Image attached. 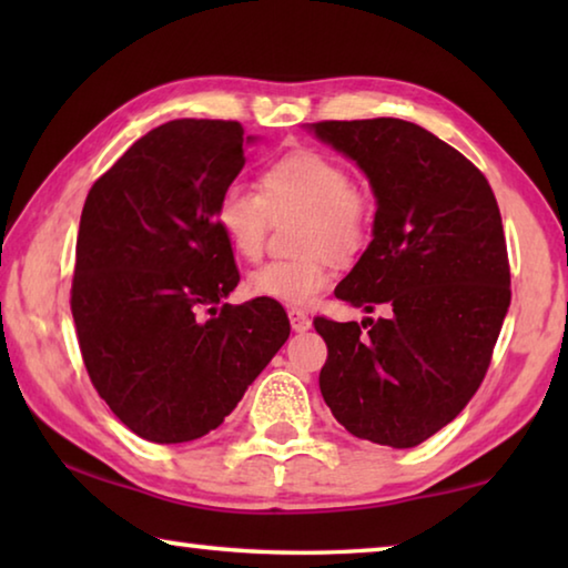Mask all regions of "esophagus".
<instances>
[{
	"mask_svg": "<svg viewBox=\"0 0 568 568\" xmlns=\"http://www.w3.org/2000/svg\"><path fill=\"white\" fill-rule=\"evenodd\" d=\"M287 318H291V328L295 331V333H305V331H311V318H307V313L305 311H301V307H291V311H287Z\"/></svg>",
	"mask_w": 568,
	"mask_h": 568,
	"instance_id": "obj_1",
	"label": "esophagus"
}]
</instances>
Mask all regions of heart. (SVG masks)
Listing matches in <instances>:
<instances>
[{
  "mask_svg": "<svg viewBox=\"0 0 568 568\" xmlns=\"http://www.w3.org/2000/svg\"><path fill=\"white\" fill-rule=\"evenodd\" d=\"M261 195L240 185L220 192L215 225L237 257L263 253L273 217L303 213L295 261L265 263L247 275V293L283 305H307L333 283L338 257H353L371 233V203L338 160L318 150H293L257 178Z\"/></svg>",
  "mask_w": 568,
  "mask_h": 568,
  "instance_id": "obj_1",
  "label": "heart"
}]
</instances>
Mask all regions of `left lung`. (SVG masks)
I'll use <instances>...</instances> for the list:
<instances>
[{
    "instance_id": "8db88e82",
    "label": "left lung",
    "mask_w": 568,
    "mask_h": 568,
    "mask_svg": "<svg viewBox=\"0 0 568 568\" xmlns=\"http://www.w3.org/2000/svg\"><path fill=\"white\" fill-rule=\"evenodd\" d=\"M353 160L376 197L373 240L335 297L386 318H315L321 393L353 436L413 448L474 398L511 303L488 180L436 134L378 118L307 124ZM368 327V332H363Z\"/></svg>"
}]
</instances>
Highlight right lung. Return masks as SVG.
Here are the masks:
<instances>
[{"label": "right lung", "instance_id": "add662e5", "mask_svg": "<svg viewBox=\"0 0 568 568\" xmlns=\"http://www.w3.org/2000/svg\"><path fill=\"white\" fill-rule=\"evenodd\" d=\"M255 140L240 122H165L84 200L72 283L80 351L100 398L152 444L215 430L291 335L275 301L217 307L240 273L215 203Z\"/></svg>", "mask_w": 568, "mask_h": 568}]
</instances>
